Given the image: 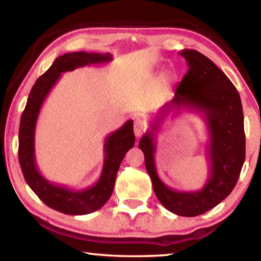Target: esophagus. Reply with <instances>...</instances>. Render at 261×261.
I'll return each instance as SVG.
<instances>
[{
	"label": "esophagus",
	"instance_id": "1",
	"mask_svg": "<svg viewBox=\"0 0 261 261\" xmlns=\"http://www.w3.org/2000/svg\"><path fill=\"white\" fill-rule=\"evenodd\" d=\"M134 129H135V135L137 138L140 137L141 135L144 134V131L146 130V123L144 122V120H141V118H136L135 123H134Z\"/></svg>",
	"mask_w": 261,
	"mask_h": 261
}]
</instances>
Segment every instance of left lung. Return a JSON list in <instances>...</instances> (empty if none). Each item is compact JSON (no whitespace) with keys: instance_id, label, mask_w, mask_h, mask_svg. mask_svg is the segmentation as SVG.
Segmentation results:
<instances>
[{"instance_id":"1","label":"left lung","mask_w":261,"mask_h":261,"mask_svg":"<svg viewBox=\"0 0 261 261\" xmlns=\"http://www.w3.org/2000/svg\"><path fill=\"white\" fill-rule=\"evenodd\" d=\"M179 55L187 61L188 72L174 98L161 107L151 130L141 137L139 148L158 199L171 213L191 218L213 208L235 188L245 160L244 115L236 87L213 61L193 49H183ZM183 108L200 111L209 129L210 177L199 192L180 193L167 187L158 178L153 161L158 126L168 112Z\"/></svg>"}]
</instances>
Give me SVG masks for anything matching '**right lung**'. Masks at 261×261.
<instances>
[{
    "label": "right lung",
    "mask_w": 261,
    "mask_h": 261,
    "mask_svg": "<svg viewBox=\"0 0 261 261\" xmlns=\"http://www.w3.org/2000/svg\"><path fill=\"white\" fill-rule=\"evenodd\" d=\"M109 53H67L59 56L51 67L37 79L30 92L20 117L18 159L24 178L33 192L45 204L61 213L84 215L101 208L112 196L115 179L123 158L135 145L134 121L129 120L120 129L110 134L105 141V161L98 182L84 190H72L47 180L39 173L34 156L35 124L41 106L62 72L77 68L112 61Z\"/></svg>",
    "instance_id": "obj_1"
}]
</instances>
